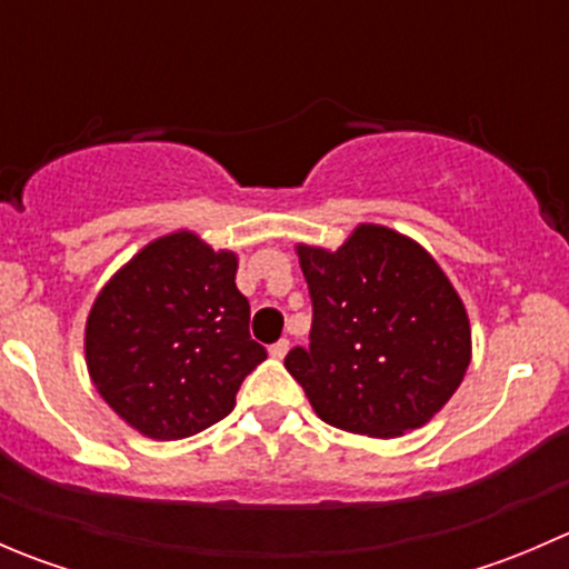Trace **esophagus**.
<instances>
[{
    "label": "esophagus",
    "instance_id": "34e87169",
    "mask_svg": "<svg viewBox=\"0 0 569 569\" xmlns=\"http://www.w3.org/2000/svg\"><path fill=\"white\" fill-rule=\"evenodd\" d=\"M286 352H289V341H286V338H280L278 343H272V347H269V355H272L274 360H283Z\"/></svg>",
    "mask_w": 569,
    "mask_h": 569
}]
</instances>
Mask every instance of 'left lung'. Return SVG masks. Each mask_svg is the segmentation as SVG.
<instances>
[{
	"instance_id": "obj_1",
	"label": "left lung",
	"mask_w": 569,
	"mask_h": 569,
	"mask_svg": "<svg viewBox=\"0 0 569 569\" xmlns=\"http://www.w3.org/2000/svg\"><path fill=\"white\" fill-rule=\"evenodd\" d=\"M313 302L311 343L286 369L325 423L399 438L432 421L470 363V321L416 239L360 222L338 250L297 244Z\"/></svg>"
}]
</instances>
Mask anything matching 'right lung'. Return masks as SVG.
<instances>
[{"label":"right lung","instance_id":"right-lung-1","mask_svg":"<svg viewBox=\"0 0 569 569\" xmlns=\"http://www.w3.org/2000/svg\"><path fill=\"white\" fill-rule=\"evenodd\" d=\"M239 258L173 231L126 261L90 308L84 360L101 399L140 435L181 440L237 405L267 358L250 338Z\"/></svg>","mask_w":569,"mask_h":569}]
</instances>
